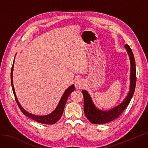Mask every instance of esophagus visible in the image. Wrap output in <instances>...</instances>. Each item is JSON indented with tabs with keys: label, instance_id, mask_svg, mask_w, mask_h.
<instances>
[{
	"label": "esophagus",
	"instance_id": "34e87169",
	"mask_svg": "<svg viewBox=\"0 0 148 148\" xmlns=\"http://www.w3.org/2000/svg\"><path fill=\"white\" fill-rule=\"evenodd\" d=\"M85 86L84 81L82 79H78L75 82V86L77 89L83 88Z\"/></svg>",
	"mask_w": 148,
	"mask_h": 148
}]
</instances>
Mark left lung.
<instances>
[{"instance_id": "left-lung-1", "label": "left lung", "mask_w": 148, "mask_h": 148, "mask_svg": "<svg viewBox=\"0 0 148 148\" xmlns=\"http://www.w3.org/2000/svg\"><path fill=\"white\" fill-rule=\"evenodd\" d=\"M124 47L127 49V53L130 61V90L126 97L119 105L110 110L102 111L97 108L92 102L91 97L86 90H82L84 95V108L85 116L92 124H106L117 118L121 114L125 108L129 105L134 95L136 81L135 61L133 52L128 45H125Z\"/></svg>"}]
</instances>
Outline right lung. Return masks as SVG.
I'll list each match as a JSON object with an SVG mask.
<instances>
[{
	"mask_svg": "<svg viewBox=\"0 0 148 148\" xmlns=\"http://www.w3.org/2000/svg\"><path fill=\"white\" fill-rule=\"evenodd\" d=\"M14 58H15V57H14ZM14 62H13V66L12 68V71H11V84H12V89H13V94H14V96L15 97L16 101V102H17L18 105L20 108V110L22 111V112L24 114H25V116H28L29 118L35 120V121H36L38 123H42V124H55L56 123H57L60 119V118L62 117V115L63 114L64 108L65 104L68 100V96H69V95L71 93V92L74 91V88H75L74 85H72L71 86H70L69 88L65 91L62 97H61V99H60L57 107L51 113L47 114V115H45V116L35 115V114L30 113L29 112H27L26 110H25L23 108V107L21 106V104L19 103V101L17 99V97H16L14 88L13 82V72Z\"/></svg>",
	"mask_w": 148,
	"mask_h": 148,
	"instance_id": "add662e5",
	"label": "right lung"
}]
</instances>
